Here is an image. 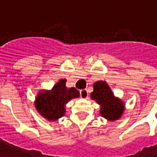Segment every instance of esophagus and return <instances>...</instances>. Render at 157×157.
I'll use <instances>...</instances> for the list:
<instances>
[{"label": "esophagus", "mask_w": 157, "mask_h": 157, "mask_svg": "<svg viewBox=\"0 0 157 157\" xmlns=\"http://www.w3.org/2000/svg\"><path fill=\"white\" fill-rule=\"evenodd\" d=\"M80 94H81V97H82V98H85V99L88 98V91H87L86 89L82 90V91L80 92Z\"/></svg>", "instance_id": "esophagus-1"}]
</instances>
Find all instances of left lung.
<instances>
[{
    "label": "left lung",
    "instance_id": "1",
    "mask_svg": "<svg viewBox=\"0 0 157 157\" xmlns=\"http://www.w3.org/2000/svg\"><path fill=\"white\" fill-rule=\"evenodd\" d=\"M91 98L100 105V114L109 121H115L124 111V103L121 99L115 98L108 83L98 81L93 84Z\"/></svg>",
    "mask_w": 157,
    "mask_h": 157
}]
</instances>
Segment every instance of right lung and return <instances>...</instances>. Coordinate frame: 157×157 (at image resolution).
Here are the masks:
<instances>
[{
	"instance_id": "obj_1",
	"label": "right lung",
	"mask_w": 157,
	"mask_h": 157,
	"mask_svg": "<svg viewBox=\"0 0 157 157\" xmlns=\"http://www.w3.org/2000/svg\"><path fill=\"white\" fill-rule=\"evenodd\" d=\"M66 80L61 79L49 91H41L36 98L35 108L39 114L48 121H56L65 115V105L80 93L74 87L65 86Z\"/></svg>"
}]
</instances>
